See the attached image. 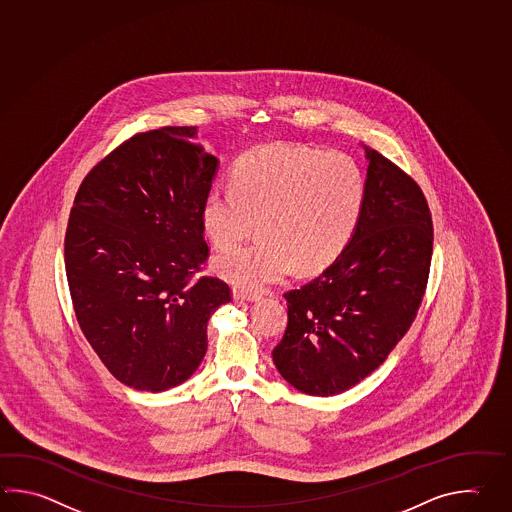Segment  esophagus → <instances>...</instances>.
Returning a JSON list of instances; mask_svg holds the SVG:
<instances>
[{"mask_svg":"<svg viewBox=\"0 0 512 512\" xmlns=\"http://www.w3.org/2000/svg\"><path fill=\"white\" fill-rule=\"evenodd\" d=\"M233 299L235 301H248V303H255L259 297L253 293L242 292V290H233Z\"/></svg>","mask_w":512,"mask_h":512,"instance_id":"obj_1","label":"esophagus"}]
</instances>
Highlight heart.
Here are the masks:
<instances>
[{
	"mask_svg": "<svg viewBox=\"0 0 512 512\" xmlns=\"http://www.w3.org/2000/svg\"><path fill=\"white\" fill-rule=\"evenodd\" d=\"M233 188L209 189L200 220L217 248L215 272L242 292H262L292 272L323 270L354 237L365 177L354 158L303 147H255L237 160Z\"/></svg>",
	"mask_w": 512,
	"mask_h": 512,
	"instance_id": "b5f03b06",
	"label": "heart"
}]
</instances>
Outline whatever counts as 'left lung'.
<instances>
[{"mask_svg": "<svg viewBox=\"0 0 512 512\" xmlns=\"http://www.w3.org/2000/svg\"><path fill=\"white\" fill-rule=\"evenodd\" d=\"M363 149L365 202L354 237L319 277L284 295L288 326L273 363L308 396L346 392L383 365L427 288L434 233L423 191Z\"/></svg>", "mask_w": 512, "mask_h": 512, "instance_id": "left-lung-1", "label": "left lung"}]
</instances>
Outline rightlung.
Listing matches in <instances>:
<instances>
[{
  "label": "right lung",
  "instance_id": "obj_1",
  "mask_svg": "<svg viewBox=\"0 0 512 512\" xmlns=\"http://www.w3.org/2000/svg\"><path fill=\"white\" fill-rule=\"evenodd\" d=\"M197 127L135 135L91 169L65 235V273L85 339L124 385L164 392L208 350L226 282L193 273L208 259L200 220L219 158Z\"/></svg>",
  "mask_w": 512,
  "mask_h": 512
}]
</instances>
